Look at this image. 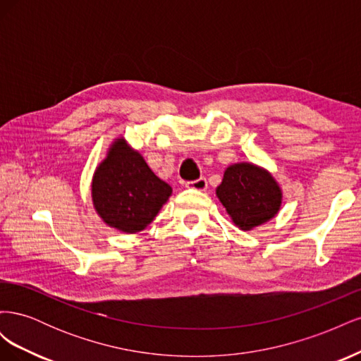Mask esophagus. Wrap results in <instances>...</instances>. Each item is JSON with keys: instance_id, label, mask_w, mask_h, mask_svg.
<instances>
[{"instance_id": "1", "label": "esophagus", "mask_w": 361, "mask_h": 361, "mask_svg": "<svg viewBox=\"0 0 361 361\" xmlns=\"http://www.w3.org/2000/svg\"><path fill=\"white\" fill-rule=\"evenodd\" d=\"M185 187H187L188 190H195V191H204L207 188V180L206 178H199L195 180H190L185 183Z\"/></svg>"}]
</instances>
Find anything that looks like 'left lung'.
Here are the masks:
<instances>
[{"mask_svg": "<svg viewBox=\"0 0 361 361\" xmlns=\"http://www.w3.org/2000/svg\"><path fill=\"white\" fill-rule=\"evenodd\" d=\"M216 197L241 231H251L276 216L283 195L269 171L251 162H238L226 169Z\"/></svg>", "mask_w": 361, "mask_h": 361, "instance_id": "obj_1", "label": "left lung"}]
</instances>
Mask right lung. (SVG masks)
<instances>
[{
	"mask_svg": "<svg viewBox=\"0 0 361 361\" xmlns=\"http://www.w3.org/2000/svg\"><path fill=\"white\" fill-rule=\"evenodd\" d=\"M170 195V185L161 180L123 138L111 145L93 176L96 212L105 224L125 233L145 231Z\"/></svg>",
	"mask_w": 361,
	"mask_h": 361,
	"instance_id": "obj_1",
	"label": "right lung"
}]
</instances>
